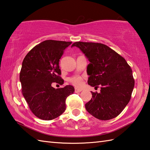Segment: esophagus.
I'll list each match as a JSON object with an SVG mask.
<instances>
[{
  "label": "esophagus",
  "mask_w": 150,
  "mask_h": 150,
  "mask_svg": "<svg viewBox=\"0 0 150 150\" xmlns=\"http://www.w3.org/2000/svg\"><path fill=\"white\" fill-rule=\"evenodd\" d=\"M82 91L81 89H78V88H75V93H79V92H81Z\"/></svg>",
  "instance_id": "obj_1"
}]
</instances>
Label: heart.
<instances>
[{"instance_id":"1","label":"heart","mask_w":150,"mask_h":150,"mask_svg":"<svg viewBox=\"0 0 150 150\" xmlns=\"http://www.w3.org/2000/svg\"><path fill=\"white\" fill-rule=\"evenodd\" d=\"M69 81L73 85L77 87L81 86L82 84V78L81 77H79V76L71 77L69 79Z\"/></svg>"}]
</instances>
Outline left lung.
Segmentation results:
<instances>
[{"instance_id": "left-lung-1", "label": "left lung", "mask_w": 150, "mask_h": 150, "mask_svg": "<svg viewBox=\"0 0 150 150\" xmlns=\"http://www.w3.org/2000/svg\"><path fill=\"white\" fill-rule=\"evenodd\" d=\"M79 47L90 63L87 67L90 76L88 84L100 92H91V99L85 104L89 113L97 119H112L128 104L135 81L131 67L126 60L110 47L101 43L76 42L71 47Z\"/></svg>"}]
</instances>
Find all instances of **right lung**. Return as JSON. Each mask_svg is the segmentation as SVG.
Returning a JSON list of instances; mask_svg holds the SVG:
<instances>
[{
	"instance_id": "add662e5",
	"label": "right lung",
	"mask_w": 150,
	"mask_h": 150,
	"mask_svg": "<svg viewBox=\"0 0 150 150\" xmlns=\"http://www.w3.org/2000/svg\"><path fill=\"white\" fill-rule=\"evenodd\" d=\"M71 42L47 40L31 49L25 57L20 72L22 93L31 111L37 117L50 120L66 110V99L73 93L71 85L55 89L53 82L60 85L59 59Z\"/></svg>"
}]
</instances>
